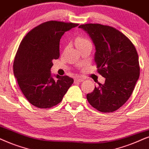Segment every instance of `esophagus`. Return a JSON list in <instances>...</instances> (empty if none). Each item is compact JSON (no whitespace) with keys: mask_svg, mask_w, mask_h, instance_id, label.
I'll use <instances>...</instances> for the list:
<instances>
[{"mask_svg":"<svg viewBox=\"0 0 149 149\" xmlns=\"http://www.w3.org/2000/svg\"><path fill=\"white\" fill-rule=\"evenodd\" d=\"M74 80H75V82H82L84 80V79L82 78H76Z\"/></svg>","mask_w":149,"mask_h":149,"instance_id":"1","label":"esophagus"}]
</instances>
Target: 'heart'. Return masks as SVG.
I'll use <instances>...</instances> for the list:
<instances>
[{"instance_id": "obj_1", "label": "heart", "mask_w": 149, "mask_h": 149, "mask_svg": "<svg viewBox=\"0 0 149 149\" xmlns=\"http://www.w3.org/2000/svg\"><path fill=\"white\" fill-rule=\"evenodd\" d=\"M75 42H76V45L78 49L82 47L83 46H85L86 45H91V42H90L88 39L82 36L77 37Z\"/></svg>"}]
</instances>
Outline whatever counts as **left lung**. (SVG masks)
<instances>
[{"label":"left lung","mask_w":149,"mask_h":149,"mask_svg":"<svg viewBox=\"0 0 149 149\" xmlns=\"http://www.w3.org/2000/svg\"><path fill=\"white\" fill-rule=\"evenodd\" d=\"M78 27L93 41L97 72L106 78L104 84L97 82L98 86L86 95V99L99 111L113 112L128 100L139 79L136 49L125 34L110 26L89 23Z\"/></svg>","instance_id":"8db88e82"}]
</instances>
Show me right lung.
<instances>
[{"label": "right lung", "mask_w": 149, "mask_h": 149, "mask_svg": "<svg viewBox=\"0 0 149 149\" xmlns=\"http://www.w3.org/2000/svg\"><path fill=\"white\" fill-rule=\"evenodd\" d=\"M78 24L45 22L27 33L17 51L13 69L24 97L33 106L49 109L60 103L73 83L67 76L53 78V60L60 56V40L66 31Z\"/></svg>", "instance_id": "obj_1"}]
</instances>
